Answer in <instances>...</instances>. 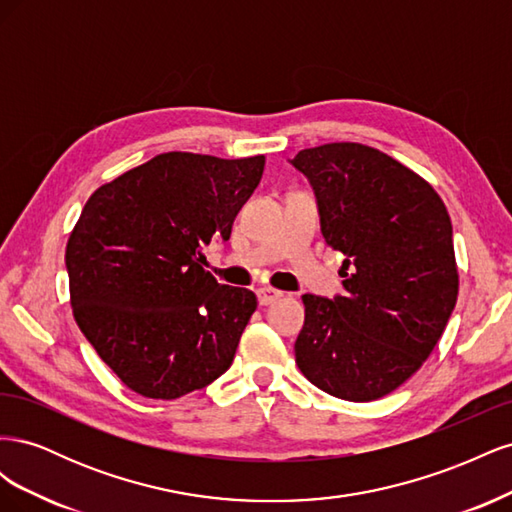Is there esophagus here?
I'll use <instances>...</instances> for the list:
<instances>
[{
    "label": "esophagus",
    "instance_id": "obj_1",
    "mask_svg": "<svg viewBox=\"0 0 512 512\" xmlns=\"http://www.w3.org/2000/svg\"><path fill=\"white\" fill-rule=\"evenodd\" d=\"M258 303L260 305H271V303H275L277 299H282V292L280 290H275V288H258Z\"/></svg>",
    "mask_w": 512,
    "mask_h": 512
}]
</instances>
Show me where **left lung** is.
Wrapping results in <instances>:
<instances>
[{
    "mask_svg": "<svg viewBox=\"0 0 512 512\" xmlns=\"http://www.w3.org/2000/svg\"><path fill=\"white\" fill-rule=\"evenodd\" d=\"M290 162L316 192L324 241L346 256L344 297L303 294L297 365L333 397L380 399L425 363L455 309L451 218L423 177L374 147L329 143Z\"/></svg>",
    "mask_w": 512,
    "mask_h": 512,
    "instance_id": "left-lung-1",
    "label": "left lung"
}]
</instances>
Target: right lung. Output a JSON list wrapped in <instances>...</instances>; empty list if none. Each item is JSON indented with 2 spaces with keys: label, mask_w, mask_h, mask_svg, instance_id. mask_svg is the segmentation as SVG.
<instances>
[{
  "label": "right lung",
  "mask_w": 512,
  "mask_h": 512,
  "mask_svg": "<svg viewBox=\"0 0 512 512\" xmlns=\"http://www.w3.org/2000/svg\"><path fill=\"white\" fill-rule=\"evenodd\" d=\"M265 156L168 151L89 196L66 245L72 314L130 391L177 399L232 365L256 294L218 284L203 247L230 239Z\"/></svg>",
  "instance_id": "right-lung-1"
}]
</instances>
